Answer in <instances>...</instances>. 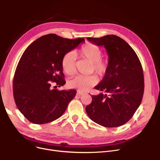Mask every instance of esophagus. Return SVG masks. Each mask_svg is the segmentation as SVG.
Segmentation results:
<instances>
[{"mask_svg": "<svg viewBox=\"0 0 160 160\" xmlns=\"http://www.w3.org/2000/svg\"><path fill=\"white\" fill-rule=\"evenodd\" d=\"M85 93H83V92H82V91H78V95H79V96H82V95H83Z\"/></svg>", "mask_w": 160, "mask_h": 160, "instance_id": "obj_1", "label": "esophagus"}]
</instances>
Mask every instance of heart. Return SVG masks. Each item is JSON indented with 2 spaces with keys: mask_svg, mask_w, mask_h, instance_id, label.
<instances>
[{
  "mask_svg": "<svg viewBox=\"0 0 160 160\" xmlns=\"http://www.w3.org/2000/svg\"><path fill=\"white\" fill-rule=\"evenodd\" d=\"M79 55L89 60L92 64L91 70L97 74L102 76L108 69V62L101 57L102 50L97 45L89 44L83 47L79 51ZM62 66L63 71L69 76L76 72V55L73 52H67L63 57ZM98 79L95 75L77 76L69 82V86L80 91H88L95 86Z\"/></svg>",
  "mask_w": 160,
  "mask_h": 160,
  "instance_id": "heart-1",
  "label": "heart"
}]
</instances>
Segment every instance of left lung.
<instances>
[{
    "mask_svg": "<svg viewBox=\"0 0 160 160\" xmlns=\"http://www.w3.org/2000/svg\"><path fill=\"white\" fill-rule=\"evenodd\" d=\"M91 43L103 46L109 56L105 76L95 88L104 91L91 96L86 107L89 118L107 128L127 122L139 108L144 93V76L139 58L124 39L115 35L88 38Z\"/></svg>",
    "mask_w": 160,
    "mask_h": 160,
    "instance_id": "8db88e82",
    "label": "left lung"
}]
</instances>
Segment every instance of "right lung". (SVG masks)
Returning a JSON list of instances; mask_svg holds the SVG:
<instances>
[{"label":"right lung","instance_id":"right-lung-1","mask_svg":"<svg viewBox=\"0 0 160 160\" xmlns=\"http://www.w3.org/2000/svg\"><path fill=\"white\" fill-rule=\"evenodd\" d=\"M84 41L49 33L25 50L15 70L13 91L17 107L29 121L45 124L63 114L77 91L56 89L65 83L62 61L65 54Z\"/></svg>","mask_w":160,"mask_h":160}]
</instances>
